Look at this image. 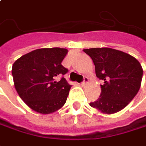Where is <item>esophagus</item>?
<instances>
[{
    "label": "esophagus",
    "mask_w": 146,
    "mask_h": 146,
    "mask_svg": "<svg viewBox=\"0 0 146 146\" xmlns=\"http://www.w3.org/2000/svg\"><path fill=\"white\" fill-rule=\"evenodd\" d=\"M89 82V78L86 76L84 77V79H83V81L81 82V85L82 86H84V85H86V84Z\"/></svg>",
    "instance_id": "34e87169"
}]
</instances>
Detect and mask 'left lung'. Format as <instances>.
Wrapping results in <instances>:
<instances>
[{"mask_svg": "<svg viewBox=\"0 0 146 146\" xmlns=\"http://www.w3.org/2000/svg\"><path fill=\"white\" fill-rule=\"evenodd\" d=\"M95 66L96 76L104 80L101 94L90 105L105 114L123 109L138 93L143 76L141 65L132 56L109 48L84 49Z\"/></svg>", "mask_w": 146, "mask_h": 146, "instance_id": "left-lung-1", "label": "left lung"}]
</instances>
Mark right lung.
Masks as SVG:
<instances>
[{
	"instance_id": "obj_1",
	"label": "right lung",
	"mask_w": 146,
	"mask_h": 146,
	"mask_svg": "<svg viewBox=\"0 0 146 146\" xmlns=\"http://www.w3.org/2000/svg\"><path fill=\"white\" fill-rule=\"evenodd\" d=\"M66 48H40L22 56L12 66L16 91L31 109L49 114L66 104L71 85L63 77L68 70L62 62Z\"/></svg>"
}]
</instances>
